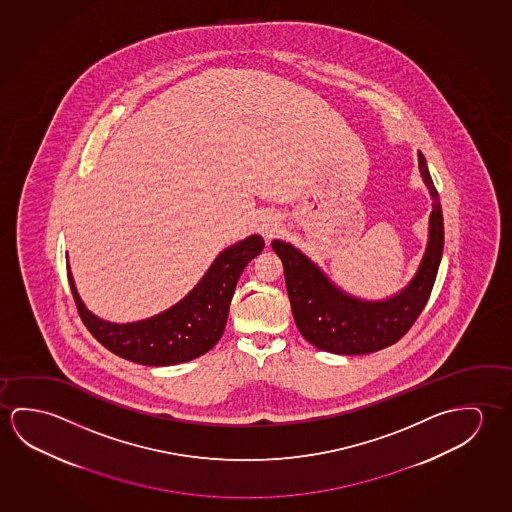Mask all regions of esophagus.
I'll list each match as a JSON object with an SVG mask.
<instances>
[{
	"mask_svg": "<svg viewBox=\"0 0 512 512\" xmlns=\"http://www.w3.org/2000/svg\"><path fill=\"white\" fill-rule=\"evenodd\" d=\"M277 229H279V224H277L276 217H265V219L261 220L260 233L263 235L265 240L274 238V236H276Z\"/></svg>",
	"mask_w": 512,
	"mask_h": 512,
	"instance_id": "1",
	"label": "esophagus"
}]
</instances>
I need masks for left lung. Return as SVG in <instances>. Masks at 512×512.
I'll return each mask as SVG.
<instances>
[{"label": "left lung", "instance_id": "8db88e82", "mask_svg": "<svg viewBox=\"0 0 512 512\" xmlns=\"http://www.w3.org/2000/svg\"><path fill=\"white\" fill-rule=\"evenodd\" d=\"M418 167L432 197L429 244L413 281L390 299L363 301L341 292L299 249L281 240L272 242V249L283 261L295 324L317 349L343 356L386 349L411 329L429 301L443 256L445 228L438 190L422 153H418Z\"/></svg>", "mask_w": 512, "mask_h": 512}]
</instances>
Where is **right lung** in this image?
<instances>
[{
    "instance_id": "right-lung-1",
    "label": "right lung",
    "mask_w": 512,
    "mask_h": 512,
    "mask_svg": "<svg viewBox=\"0 0 512 512\" xmlns=\"http://www.w3.org/2000/svg\"><path fill=\"white\" fill-rule=\"evenodd\" d=\"M263 247L260 235L231 245L220 252L183 301L156 317L131 324H112L92 315L76 292L69 267L67 277L83 324L106 349L138 365H178L203 356L220 340L240 274Z\"/></svg>"
}]
</instances>
